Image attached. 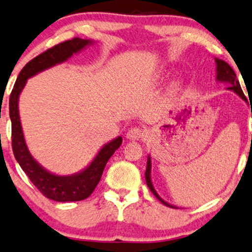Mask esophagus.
<instances>
[{"label": "esophagus", "mask_w": 252, "mask_h": 252, "mask_svg": "<svg viewBox=\"0 0 252 252\" xmlns=\"http://www.w3.org/2000/svg\"><path fill=\"white\" fill-rule=\"evenodd\" d=\"M143 137V130L139 128H130L126 132V138L131 141H138Z\"/></svg>", "instance_id": "esophagus-1"}]
</instances>
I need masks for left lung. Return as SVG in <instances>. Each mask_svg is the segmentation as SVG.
<instances>
[{
  "label": "left lung",
  "mask_w": 252,
  "mask_h": 252,
  "mask_svg": "<svg viewBox=\"0 0 252 252\" xmlns=\"http://www.w3.org/2000/svg\"><path fill=\"white\" fill-rule=\"evenodd\" d=\"M215 62H216V81L220 82V83L229 84V87L226 88V90H230V92H233L235 94H237V95L241 97L243 101L248 102L247 97L244 96L243 92H242L241 84H239V82L237 80V76H236L235 71H233V69L231 68V66H230L228 63L225 62V61L216 59V57H215ZM145 181H147V186L149 187L151 192L155 195L156 198L158 199V201L162 203V204H164L169 208L177 209V207H175V205H172V204H170V203L165 202L164 199H163L162 197H160L158 193H157L155 188H154L153 181H151V158H150V155H148L147 170H145Z\"/></svg>",
  "instance_id": "1"
}]
</instances>
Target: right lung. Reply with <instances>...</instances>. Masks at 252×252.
<instances>
[{"instance_id":"add662e5","label":"right lung","mask_w":252,"mask_h":252,"mask_svg":"<svg viewBox=\"0 0 252 252\" xmlns=\"http://www.w3.org/2000/svg\"><path fill=\"white\" fill-rule=\"evenodd\" d=\"M96 43L94 39H83L75 37L69 41L55 45L51 49L36 56L21 70L13 92L9 98V116L11 121V139H13L14 156L22 170L26 172L32 183L47 198L56 202H77L86 199L92 195L101 176L105 164L114 155V153L122 144V137L117 136L113 141L108 142L92 162L81 171L72 175H56L43 168L32 157L24 138L22 124L19 113V99L28 78L35 76L38 72L68 61L72 55L81 53L86 48Z\"/></svg>"}]
</instances>
